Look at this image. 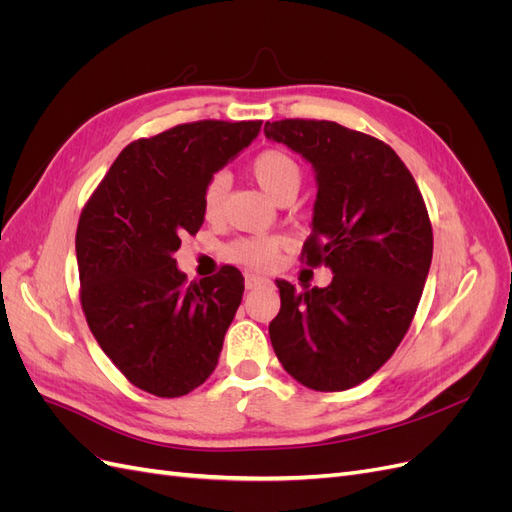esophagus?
<instances>
[{"label": "esophagus", "mask_w": 512, "mask_h": 512, "mask_svg": "<svg viewBox=\"0 0 512 512\" xmlns=\"http://www.w3.org/2000/svg\"><path fill=\"white\" fill-rule=\"evenodd\" d=\"M267 282H269L267 277H262V275H254V273H245V288H247V290L258 288V286L267 284Z\"/></svg>", "instance_id": "obj_1"}]
</instances>
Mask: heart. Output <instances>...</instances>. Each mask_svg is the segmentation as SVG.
Returning a JSON list of instances; mask_svg holds the SVG:
<instances>
[{"label":"heart","mask_w":512,"mask_h":512,"mask_svg":"<svg viewBox=\"0 0 512 512\" xmlns=\"http://www.w3.org/2000/svg\"><path fill=\"white\" fill-rule=\"evenodd\" d=\"M252 175L269 198L280 203L286 196H294L301 185V168L292 156L280 149H267L258 153L252 162ZM228 190V177L224 173L213 175L203 188V207L205 220L215 222L220 218L224 196ZM284 241L280 237H250L232 243L228 247V258L243 262L254 269H269L275 265L277 254H280Z\"/></svg>","instance_id":"heart-1"}]
</instances>
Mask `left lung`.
I'll list each match as a JSON object with an SVG mask.
<instances>
[{"label": "left lung", "mask_w": 512, "mask_h": 512, "mask_svg": "<svg viewBox=\"0 0 512 512\" xmlns=\"http://www.w3.org/2000/svg\"><path fill=\"white\" fill-rule=\"evenodd\" d=\"M265 136L314 168L303 258L333 273L329 286L301 292L277 280L271 344L307 389L346 391L391 359L421 301L433 254L423 196L389 145L335 121H267Z\"/></svg>", "instance_id": "8db88e82"}]
</instances>
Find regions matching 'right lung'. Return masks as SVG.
I'll list each match as a JSON object with an SVG mask.
<instances>
[{
	"instance_id": "right-lung-1",
	"label": "right lung",
	"mask_w": 512,
	"mask_h": 512,
	"mask_svg": "<svg viewBox=\"0 0 512 512\" xmlns=\"http://www.w3.org/2000/svg\"><path fill=\"white\" fill-rule=\"evenodd\" d=\"M260 126L207 119L134 141L81 213L76 262L87 324L121 374L151 395H188L218 365L243 275L222 267L185 284L175 252L205 222V183Z\"/></svg>"
}]
</instances>
